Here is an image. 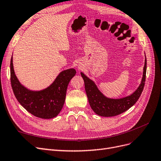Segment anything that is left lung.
Returning a JSON list of instances; mask_svg holds the SVG:
<instances>
[{"label": "left lung", "mask_w": 161, "mask_h": 161, "mask_svg": "<svg viewBox=\"0 0 161 161\" xmlns=\"http://www.w3.org/2000/svg\"><path fill=\"white\" fill-rule=\"evenodd\" d=\"M147 71V58L145 56L143 74L141 84L136 91L129 96L120 99H111L105 97L101 92L94 81L84 73L81 75L84 79L85 90L92 109L96 114L102 117H114L126 111L137 102L145 86Z\"/></svg>", "instance_id": "obj_1"}]
</instances>
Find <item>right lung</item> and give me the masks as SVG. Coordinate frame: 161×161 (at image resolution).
Wrapping results in <instances>:
<instances>
[{"instance_id":"1","label":"right lung","mask_w":161,"mask_h":161,"mask_svg":"<svg viewBox=\"0 0 161 161\" xmlns=\"http://www.w3.org/2000/svg\"><path fill=\"white\" fill-rule=\"evenodd\" d=\"M74 68L61 71L52 84L40 91L30 90L22 86L15 75L13 56L10 60V81L14 96L24 108L33 115L52 119L61 111L69 82L75 75Z\"/></svg>"}]
</instances>
